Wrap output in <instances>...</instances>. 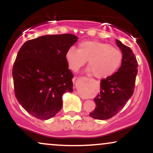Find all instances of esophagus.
Listing matches in <instances>:
<instances>
[{
	"instance_id": "34e87169",
	"label": "esophagus",
	"mask_w": 153,
	"mask_h": 153,
	"mask_svg": "<svg viewBox=\"0 0 153 153\" xmlns=\"http://www.w3.org/2000/svg\"><path fill=\"white\" fill-rule=\"evenodd\" d=\"M75 79L76 78H75L74 79V81L75 80ZM79 80H84V81H85V80H88V78H85V77H83V78H78Z\"/></svg>"
}]
</instances>
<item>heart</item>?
I'll return each mask as SVG.
<instances>
[{
	"label": "heart",
	"mask_w": 153,
	"mask_h": 153,
	"mask_svg": "<svg viewBox=\"0 0 153 153\" xmlns=\"http://www.w3.org/2000/svg\"><path fill=\"white\" fill-rule=\"evenodd\" d=\"M123 54L119 49L107 43L85 41L80 43L78 50L71 47L67 50L65 59L68 67L76 72L88 60V73L98 79L111 76L122 64Z\"/></svg>",
	"instance_id": "heart-1"
}]
</instances>
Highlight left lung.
I'll return each instance as SVG.
<instances>
[{
	"mask_svg": "<svg viewBox=\"0 0 153 153\" xmlns=\"http://www.w3.org/2000/svg\"><path fill=\"white\" fill-rule=\"evenodd\" d=\"M116 43L123 54L121 67L111 76L101 80L100 93L94 98L95 109L89 116L95 119H108L126 105L134 93L137 62L132 50L118 39Z\"/></svg>",
	"mask_w": 153,
	"mask_h": 153,
	"instance_id": "obj_1",
	"label": "left lung"
}]
</instances>
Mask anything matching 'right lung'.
Instances as JSON below:
<instances>
[{"instance_id":"add662e5","label":"right lung","mask_w":153,"mask_h":153,"mask_svg":"<svg viewBox=\"0 0 153 153\" xmlns=\"http://www.w3.org/2000/svg\"><path fill=\"white\" fill-rule=\"evenodd\" d=\"M78 39L71 34L45 35L26 42L19 50L12 72L15 95L33 117H53L62 108L63 94L73 91L65 53Z\"/></svg>"}]
</instances>
